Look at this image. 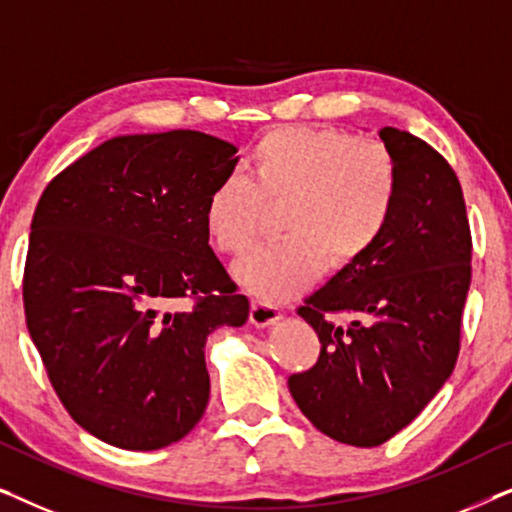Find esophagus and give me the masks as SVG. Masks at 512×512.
I'll return each mask as SVG.
<instances>
[{"label": "esophagus", "instance_id": "obj_1", "mask_svg": "<svg viewBox=\"0 0 512 512\" xmlns=\"http://www.w3.org/2000/svg\"><path fill=\"white\" fill-rule=\"evenodd\" d=\"M249 319L254 326L265 328V326H272L275 321L282 319V310H279L277 305L265 303V300H251Z\"/></svg>", "mask_w": 512, "mask_h": 512}]
</instances>
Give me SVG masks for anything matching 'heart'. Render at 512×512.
Wrapping results in <instances>:
<instances>
[{"label":"heart","mask_w":512,"mask_h":512,"mask_svg":"<svg viewBox=\"0 0 512 512\" xmlns=\"http://www.w3.org/2000/svg\"><path fill=\"white\" fill-rule=\"evenodd\" d=\"M398 198V165L375 139L335 128H277L254 144L247 181L216 184L205 230L221 254L240 258L261 240L268 209L282 207V242L237 265V279L268 300L307 289L326 263L345 270L370 254Z\"/></svg>","instance_id":"1"}]
</instances>
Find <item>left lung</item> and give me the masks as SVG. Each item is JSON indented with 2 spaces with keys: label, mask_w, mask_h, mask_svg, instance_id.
I'll list each match as a JSON object with an SVG mask.
<instances>
[{
  "label": "left lung",
  "mask_w": 512,
  "mask_h": 512,
  "mask_svg": "<svg viewBox=\"0 0 512 512\" xmlns=\"http://www.w3.org/2000/svg\"><path fill=\"white\" fill-rule=\"evenodd\" d=\"M380 139L398 165L394 214L370 254L298 307L321 352L310 370L289 377L303 415L356 447L387 443L452 375L471 286L473 242L457 174L410 132L382 128Z\"/></svg>",
  "instance_id": "8db88e82"
}]
</instances>
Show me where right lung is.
<instances>
[{
  "label": "right lung",
  "instance_id": "1",
  "mask_svg": "<svg viewBox=\"0 0 512 512\" xmlns=\"http://www.w3.org/2000/svg\"><path fill=\"white\" fill-rule=\"evenodd\" d=\"M235 153L198 130L114 137L41 193L27 331L65 410L104 443L160 450L205 415L207 335L249 317L202 219Z\"/></svg>",
  "mask_w": 512,
  "mask_h": 512
}]
</instances>
